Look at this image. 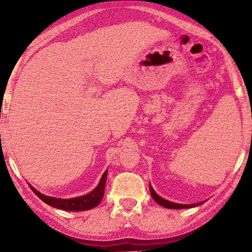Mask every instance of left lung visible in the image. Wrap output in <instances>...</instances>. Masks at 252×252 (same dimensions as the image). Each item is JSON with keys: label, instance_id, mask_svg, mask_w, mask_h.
Here are the masks:
<instances>
[{"label": "left lung", "instance_id": "8db88e82", "mask_svg": "<svg viewBox=\"0 0 252 252\" xmlns=\"http://www.w3.org/2000/svg\"><path fill=\"white\" fill-rule=\"evenodd\" d=\"M149 190H151V195L154 198V200L156 201L158 205L162 206L164 208H169V209H187V208H194L201 205L203 202H198V203H194V205H181V203H175V202H171L169 200H165L163 199L162 197L158 196L156 192H155L154 189L152 187V185L149 184Z\"/></svg>", "mask_w": 252, "mask_h": 252}]
</instances>
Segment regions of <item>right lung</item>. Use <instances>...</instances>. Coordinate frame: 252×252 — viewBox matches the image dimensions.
<instances>
[{"label":"right lung","mask_w":252,"mask_h":252,"mask_svg":"<svg viewBox=\"0 0 252 252\" xmlns=\"http://www.w3.org/2000/svg\"><path fill=\"white\" fill-rule=\"evenodd\" d=\"M107 172H108V170L105 171V173L103 174V176H101L99 183L97 186H96L95 189H93L87 195L76 197V198H70V199H62V198L45 196L43 194H41L40 191H37L35 189H33L31 185L29 186L42 201H44L51 207L62 209V210H65V211H84L98 206L101 199H103Z\"/></svg>","instance_id":"add662e5"}]
</instances>
